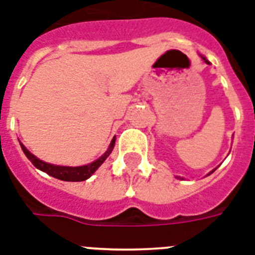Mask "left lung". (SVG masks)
<instances>
[{
  "mask_svg": "<svg viewBox=\"0 0 255 255\" xmlns=\"http://www.w3.org/2000/svg\"><path fill=\"white\" fill-rule=\"evenodd\" d=\"M203 59H204V57H203ZM204 60H205V59H204ZM205 63H207V64H209V61H208V60H205ZM212 172H213V170H212Z\"/></svg>",
  "mask_w": 255,
  "mask_h": 255,
  "instance_id": "obj_1",
  "label": "left lung"
}]
</instances>
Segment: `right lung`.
I'll return each mask as SVG.
<instances>
[{
  "mask_svg": "<svg viewBox=\"0 0 255 255\" xmlns=\"http://www.w3.org/2000/svg\"><path fill=\"white\" fill-rule=\"evenodd\" d=\"M114 143H115V137L113 138L108 151H106L101 158H99L97 160H95L94 163H91V164L82 165V167H60V165L48 164V163L39 160L37 156L30 154V152L24 147V145H21V149H23L24 154L26 155V158L32 161V164L34 165L35 168L43 170V172H46V173L50 174V176L55 177V178H57V180L70 181V182H79V181L87 180V178H90V177L95 173V170L100 167L104 161H105V159L110 155L113 147H114Z\"/></svg>",
  "mask_w": 255,
  "mask_h": 255,
  "instance_id": "right-lung-1",
  "label": "right lung"
}]
</instances>
